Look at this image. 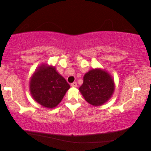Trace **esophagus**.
<instances>
[{
	"mask_svg": "<svg viewBox=\"0 0 151 151\" xmlns=\"http://www.w3.org/2000/svg\"><path fill=\"white\" fill-rule=\"evenodd\" d=\"M71 86L72 87H76V86H77V82H73V83L71 84Z\"/></svg>",
	"mask_w": 151,
	"mask_h": 151,
	"instance_id": "esophagus-1",
	"label": "esophagus"
}]
</instances>
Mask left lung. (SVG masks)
<instances>
[{
  "mask_svg": "<svg viewBox=\"0 0 151 151\" xmlns=\"http://www.w3.org/2000/svg\"><path fill=\"white\" fill-rule=\"evenodd\" d=\"M83 79L79 90L90 104L101 106L111 98L114 92V80L105 70L93 69L84 75Z\"/></svg>",
  "mask_w": 151,
  "mask_h": 151,
  "instance_id": "8db88e82",
  "label": "left lung"
}]
</instances>
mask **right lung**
Segmentation results:
<instances>
[{
    "mask_svg": "<svg viewBox=\"0 0 151 151\" xmlns=\"http://www.w3.org/2000/svg\"><path fill=\"white\" fill-rule=\"evenodd\" d=\"M69 88V84L58 73L55 67L45 64L35 71L29 81L32 98L47 109L56 106Z\"/></svg>",
    "mask_w": 151,
    "mask_h": 151,
    "instance_id": "right-lung-1",
    "label": "right lung"
}]
</instances>
